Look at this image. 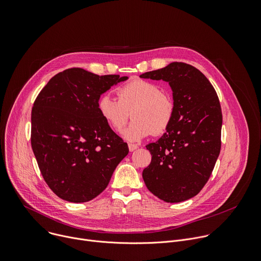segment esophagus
Masks as SVG:
<instances>
[{
    "instance_id": "1",
    "label": "esophagus",
    "mask_w": 261,
    "mask_h": 261,
    "mask_svg": "<svg viewBox=\"0 0 261 261\" xmlns=\"http://www.w3.org/2000/svg\"><path fill=\"white\" fill-rule=\"evenodd\" d=\"M128 147H129V151H130V152H133V151H135V150H136V148H137L138 146H137V144L129 143V144H128Z\"/></svg>"
}]
</instances>
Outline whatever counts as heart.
Here are the masks:
<instances>
[{"label":"heart","mask_w":261,"mask_h":261,"mask_svg":"<svg viewBox=\"0 0 261 261\" xmlns=\"http://www.w3.org/2000/svg\"><path fill=\"white\" fill-rule=\"evenodd\" d=\"M118 100L104 94L97 101L99 116L117 133L127 124L129 113L133 119L123 132L126 140L137 142L152 133L161 135L170 127L175 105L173 99L161 93L159 86L144 80H133L117 91Z\"/></svg>","instance_id":"heart-1"}]
</instances>
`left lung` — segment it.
Instances as JSON below:
<instances>
[{"label":"left lung","mask_w":261,"mask_h":261,"mask_svg":"<svg viewBox=\"0 0 261 261\" xmlns=\"http://www.w3.org/2000/svg\"><path fill=\"white\" fill-rule=\"evenodd\" d=\"M167 82L175 105L173 121L158 141L148 143L151 164L142 171L146 188L166 202L197 195L221 150L222 111L217 93L195 67L173 62L140 75Z\"/></svg>","instance_id":"left-lung-1"}]
</instances>
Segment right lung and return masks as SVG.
Here are the masks:
<instances>
[{
	"label": "right lung",
	"instance_id": "1",
	"mask_svg": "<svg viewBox=\"0 0 261 261\" xmlns=\"http://www.w3.org/2000/svg\"><path fill=\"white\" fill-rule=\"evenodd\" d=\"M127 76L71 68L55 75L32 108L31 144L53 192L70 202L98 196L128 155L126 142L99 116L97 101Z\"/></svg>",
	"mask_w": 261,
	"mask_h": 261
}]
</instances>
